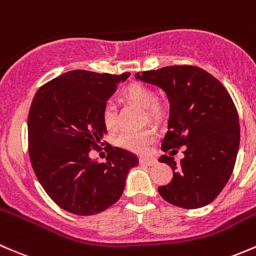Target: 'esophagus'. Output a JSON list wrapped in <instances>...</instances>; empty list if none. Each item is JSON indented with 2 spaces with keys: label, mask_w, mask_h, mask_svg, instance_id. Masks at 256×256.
I'll return each instance as SVG.
<instances>
[{
  "label": "esophagus",
  "mask_w": 256,
  "mask_h": 256,
  "mask_svg": "<svg viewBox=\"0 0 256 256\" xmlns=\"http://www.w3.org/2000/svg\"><path fill=\"white\" fill-rule=\"evenodd\" d=\"M139 162L142 165H146V166H152V165L156 164V159L152 156H140L139 158Z\"/></svg>",
  "instance_id": "34e87169"
}]
</instances>
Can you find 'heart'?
<instances>
[{"mask_svg": "<svg viewBox=\"0 0 256 256\" xmlns=\"http://www.w3.org/2000/svg\"><path fill=\"white\" fill-rule=\"evenodd\" d=\"M120 97L128 104L144 110L148 120L158 122L164 117V106L156 100L154 90L140 82H134L127 86L120 94ZM102 120L106 129L114 130L117 128V116L114 107L107 104L102 110ZM155 134L150 129L139 132H124L117 139V144L123 149L134 152H142L154 142Z\"/></svg>", "mask_w": 256, "mask_h": 256, "instance_id": "b5f03b06", "label": "heart"}]
</instances>
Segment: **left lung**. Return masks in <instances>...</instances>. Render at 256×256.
I'll return each mask as SVG.
<instances>
[{"label":"left lung","instance_id":"obj_1","mask_svg":"<svg viewBox=\"0 0 256 256\" xmlns=\"http://www.w3.org/2000/svg\"><path fill=\"white\" fill-rule=\"evenodd\" d=\"M136 78L158 86L168 97L162 152L172 154L185 146L180 165L168 155L159 158L174 171L171 182L158 188L160 196L186 210L210 204L233 172L240 142L238 112L228 91L214 76L190 65L144 71Z\"/></svg>","mask_w":256,"mask_h":256}]
</instances>
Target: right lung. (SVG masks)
Masks as SVG:
<instances>
[{"instance_id":"add662e5","label":"right lung","mask_w":256,"mask_h":256,"mask_svg":"<svg viewBox=\"0 0 256 256\" xmlns=\"http://www.w3.org/2000/svg\"><path fill=\"white\" fill-rule=\"evenodd\" d=\"M130 76L72 70L36 91L28 114V148L34 172L59 207L92 216L120 200L138 158L110 146L106 162L90 158L107 129L102 110L120 82Z\"/></svg>"}]
</instances>
